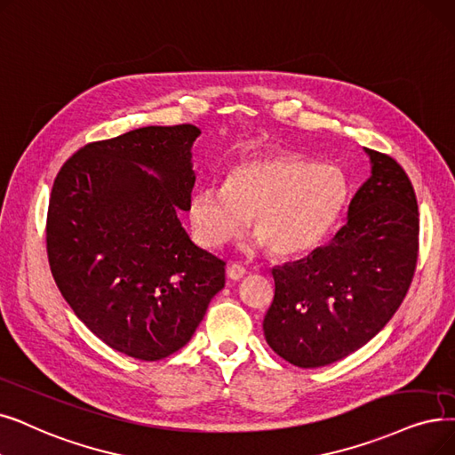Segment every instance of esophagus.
<instances>
[{
	"mask_svg": "<svg viewBox=\"0 0 455 455\" xmlns=\"http://www.w3.org/2000/svg\"><path fill=\"white\" fill-rule=\"evenodd\" d=\"M227 273H228V279H230V281H242L243 276H245V273H247V269H245L242 264H232V266L227 269Z\"/></svg>",
	"mask_w": 455,
	"mask_h": 455,
	"instance_id": "1",
	"label": "esophagus"
}]
</instances>
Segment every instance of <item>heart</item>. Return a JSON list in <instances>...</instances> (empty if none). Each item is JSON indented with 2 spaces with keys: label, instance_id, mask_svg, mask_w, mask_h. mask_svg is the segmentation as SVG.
<instances>
[{
  "label": "heart",
  "instance_id": "heart-1",
  "mask_svg": "<svg viewBox=\"0 0 455 455\" xmlns=\"http://www.w3.org/2000/svg\"><path fill=\"white\" fill-rule=\"evenodd\" d=\"M349 201L346 174L334 165L279 152L234 165L225 186H201L189 196V225L196 243L220 249L245 230L276 256H303L337 228Z\"/></svg>",
  "mask_w": 455,
  "mask_h": 455
}]
</instances>
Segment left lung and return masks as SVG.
<instances>
[{"instance_id": "obj_1", "label": "left lung", "mask_w": 455, "mask_h": 455, "mask_svg": "<svg viewBox=\"0 0 455 455\" xmlns=\"http://www.w3.org/2000/svg\"><path fill=\"white\" fill-rule=\"evenodd\" d=\"M370 179L329 245L273 267L264 337L284 361L320 368L357 351L402 305L419 256V206L405 171L364 148Z\"/></svg>"}]
</instances>
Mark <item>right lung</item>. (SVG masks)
<instances>
[{
    "label": "right lung",
    "instance_id": "add662e5",
    "mask_svg": "<svg viewBox=\"0 0 455 455\" xmlns=\"http://www.w3.org/2000/svg\"><path fill=\"white\" fill-rule=\"evenodd\" d=\"M193 124L145 126L77 150L52 188L46 243L59 291L109 347L160 361L184 347L225 288V262L180 223Z\"/></svg>",
    "mask_w": 455,
    "mask_h": 455
}]
</instances>
